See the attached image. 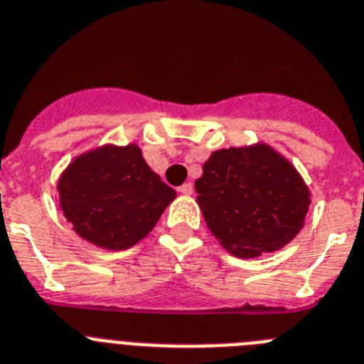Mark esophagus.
Listing matches in <instances>:
<instances>
[{"instance_id": "34e87169", "label": "esophagus", "mask_w": 364, "mask_h": 364, "mask_svg": "<svg viewBox=\"0 0 364 364\" xmlns=\"http://www.w3.org/2000/svg\"><path fill=\"white\" fill-rule=\"evenodd\" d=\"M192 191H194V186H192V183H185V185L179 186V192H181L183 196H191Z\"/></svg>"}]
</instances>
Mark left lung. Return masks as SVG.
Returning <instances> with one entry per match:
<instances>
[{
  "label": "left lung",
  "instance_id": "obj_1",
  "mask_svg": "<svg viewBox=\"0 0 364 364\" xmlns=\"http://www.w3.org/2000/svg\"><path fill=\"white\" fill-rule=\"evenodd\" d=\"M194 186L207 227L238 258L287 245L311 203L302 176L265 143L213 151Z\"/></svg>",
  "mask_w": 364,
  "mask_h": 364
}]
</instances>
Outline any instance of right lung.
I'll use <instances>...</instances> for the list:
<instances>
[{"mask_svg":"<svg viewBox=\"0 0 364 364\" xmlns=\"http://www.w3.org/2000/svg\"><path fill=\"white\" fill-rule=\"evenodd\" d=\"M56 188L73 230L107 251L134 247L176 200V191L148 166L137 144L84 151L68 164Z\"/></svg>","mask_w":364,"mask_h":364,"instance_id":"obj_1","label":"right lung"}]
</instances>
